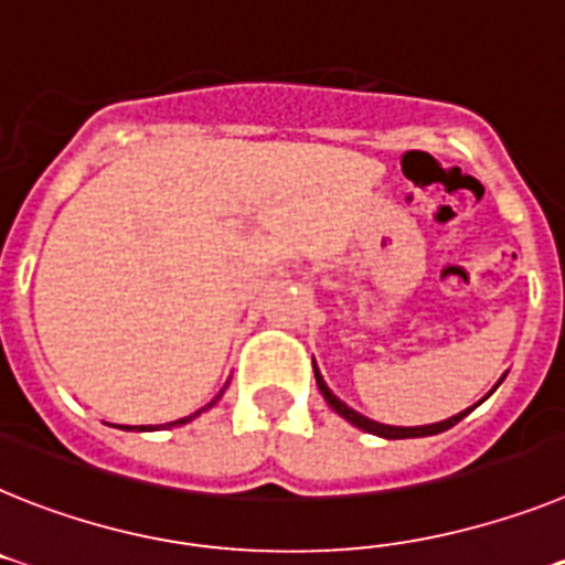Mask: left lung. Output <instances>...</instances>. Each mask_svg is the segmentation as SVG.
Wrapping results in <instances>:
<instances>
[{"label": "left lung", "mask_w": 565, "mask_h": 565, "mask_svg": "<svg viewBox=\"0 0 565 565\" xmlns=\"http://www.w3.org/2000/svg\"><path fill=\"white\" fill-rule=\"evenodd\" d=\"M315 377H317V385H320L322 397H326V403H329V406L334 408V412L340 414V417H345V420H349L351 426L363 428V431L377 434V437H385V440H406V437H428V434H440V431H446V428L457 426V423H460L462 417H466V414L471 412V408H466V412L455 414V417H448V420H443V423H431V426H414V428L383 426V423H374V420H369V417H363V414H356L354 408L345 406V403H342L340 397H334L329 385H326V380L320 377V371H317V365H315Z\"/></svg>", "instance_id": "1"}]
</instances>
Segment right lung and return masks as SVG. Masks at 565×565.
Instances as JSON below:
<instances>
[{
  "instance_id": "right-lung-1",
  "label": "right lung",
  "mask_w": 565,
  "mask_h": 565,
  "mask_svg": "<svg viewBox=\"0 0 565 565\" xmlns=\"http://www.w3.org/2000/svg\"><path fill=\"white\" fill-rule=\"evenodd\" d=\"M220 397H223V392L216 394V397H214V399H211V403H209V406H205V408H211V406H214V403H216V399H220ZM205 408H200V412H205ZM200 412H194V414H191V417H182V420H177V423H168V426H182V423H188V420H194V417H196V414H200Z\"/></svg>"
}]
</instances>
